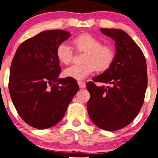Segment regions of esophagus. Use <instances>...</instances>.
Here are the masks:
<instances>
[{"mask_svg":"<svg viewBox=\"0 0 158 158\" xmlns=\"http://www.w3.org/2000/svg\"><path fill=\"white\" fill-rule=\"evenodd\" d=\"M78 84H79V87L81 88V89H83V88H85L86 87V84L84 82V81H78Z\"/></svg>","mask_w":158,"mask_h":158,"instance_id":"esophagus-1","label":"esophagus"}]
</instances>
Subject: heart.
I'll use <instances>...</instances> for the list:
<instances>
[{
    "mask_svg": "<svg viewBox=\"0 0 158 158\" xmlns=\"http://www.w3.org/2000/svg\"><path fill=\"white\" fill-rule=\"evenodd\" d=\"M73 47L78 51L86 52L82 65H72L65 69L66 77L76 80H84L94 71H103L112 64L114 53L110 48L102 46V43L91 35L82 34L72 40ZM56 56L61 64H69L72 60L73 50L66 43H61L56 50Z\"/></svg>",
    "mask_w": 158,
    "mask_h": 158,
    "instance_id": "b5f03b06",
    "label": "heart"
}]
</instances>
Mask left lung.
Masks as SVG:
<instances>
[{
    "instance_id": "8db88e82",
    "label": "left lung",
    "mask_w": 158,
    "mask_h": 158,
    "mask_svg": "<svg viewBox=\"0 0 158 158\" xmlns=\"http://www.w3.org/2000/svg\"><path fill=\"white\" fill-rule=\"evenodd\" d=\"M100 31L115 41V55L110 66L92 79L110 85L98 87L87 82L90 98L87 107L97 127L112 131L129 125L140 111L148 87L147 64L142 50L126 31Z\"/></svg>"
}]
</instances>
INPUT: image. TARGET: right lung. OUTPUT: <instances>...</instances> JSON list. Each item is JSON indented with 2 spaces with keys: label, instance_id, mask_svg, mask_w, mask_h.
Instances as JSON below:
<instances>
[{
  "label": "right lung",
  "instance_id": "right-lung-1",
  "mask_svg": "<svg viewBox=\"0 0 158 158\" xmlns=\"http://www.w3.org/2000/svg\"><path fill=\"white\" fill-rule=\"evenodd\" d=\"M71 34L46 30L19 46L10 69L8 89L19 115L27 124L43 129L64 118L79 85L71 78H58L61 71L58 46Z\"/></svg>",
  "mask_w": 158,
  "mask_h": 158
}]
</instances>
